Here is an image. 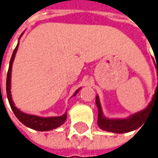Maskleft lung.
Wrapping results in <instances>:
<instances>
[{
    "label": "left lung",
    "mask_w": 158,
    "mask_h": 158,
    "mask_svg": "<svg viewBox=\"0 0 158 158\" xmlns=\"http://www.w3.org/2000/svg\"><path fill=\"white\" fill-rule=\"evenodd\" d=\"M156 62H157L156 59ZM155 65L158 79V64L155 63ZM156 102H158V82L157 86L156 88V91L154 96H153V98H152L151 102L149 103V105L146 107L144 110L139 111L137 113H135V114L131 115L127 118L110 119V118H106L103 116L100 101H99V96H96V104L97 106V109H98L97 124L102 130L110 131V132H114V133H125V132L135 131L143 124V123L145 122L147 117H149V115H150L154 104H156Z\"/></svg>",
    "instance_id": "obj_1"
}]
</instances>
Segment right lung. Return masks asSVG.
Masks as SVG:
<instances>
[{
  "label": "right lung",
  "mask_w": 158,
  "mask_h": 158,
  "mask_svg": "<svg viewBox=\"0 0 158 158\" xmlns=\"http://www.w3.org/2000/svg\"><path fill=\"white\" fill-rule=\"evenodd\" d=\"M22 34L21 35V36ZM20 36V37H21ZM20 39V38H19ZM18 46H19V42H18L17 46L15 48V50L13 52L12 57L9 62V68H8V71H7V83H6V89H7V96L10 107L12 109L13 112L15 113V116L18 118V120L22 123L25 126H27L30 129L35 130V131H48L56 129L59 126L64 123V122L66 121L67 118V112L65 114H63L61 116H53V117H41V116H34V115H29V114H26L24 112H22L20 110H18L16 107L15 106V103L12 100V96H11V72H12V64L14 60H15V54L17 52ZM80 90V89H78L77 91L75 92V94L73 96L77 95L78 91Z\"/></svg>",
  "instance_id": "add662e5"
}]
</instances>
